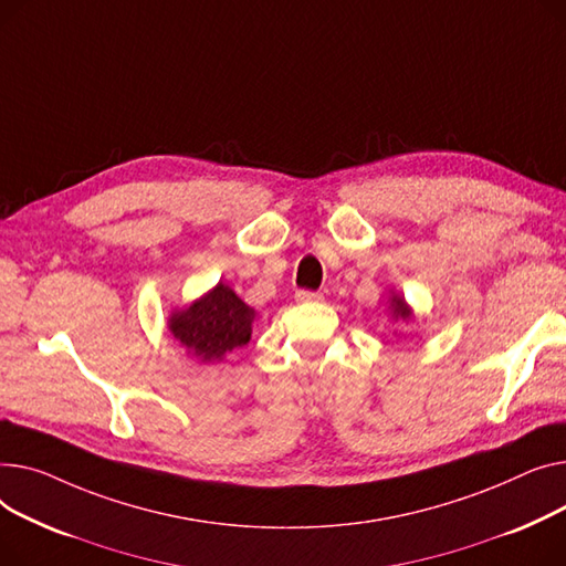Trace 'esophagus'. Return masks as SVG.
Listing matches in <instances>:
<instances>
[{
  "mask_svg": "<svg viewBox=\"0 0 566 566\" xmlns=\"http://www.w3.org/2000/svg\"><path fill=\"white\" fill-rule=\"evenodd\" d=\"M294 298L298 304H319V302H324V296L319 292H311V290H298L294 294Z\"/></svg>",
  "mask_w": 566,
  "mask_h": 566,
  "instance_id": "1",
  "label": "esophagus"
}]
</instances>
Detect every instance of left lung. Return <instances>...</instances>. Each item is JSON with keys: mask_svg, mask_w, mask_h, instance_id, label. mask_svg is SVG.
Listing matches in <instances>:
<instances>
[{"mask_svg": "<svg viewBox=\"0 0 566 566\" xmlns=\"http://www.w3.org/2000/svg\"><path fill=\"white\" fill-rule=\"evenodd\" d=\"M388 317L395 324H409L413 322V308L407 304V298L397 292V290H388Z\"/></svg>", "mask_w": 566, "mask_h": 566, "instance_id": "obj_1", "label": "left lung"}]
</instances>
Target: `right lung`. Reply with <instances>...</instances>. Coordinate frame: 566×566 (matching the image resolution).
I'll return each instance as SVG.
<instances>
[{"label": "right lung", "instance_id": "right-lung-1", "mask_svg": "<svg viewBox=\"0 0 566 566\" xmlns=\"http://www.w3.org/2000/svg\"><path fill=\"white\" fill-rule=\"evenodd\" d=\"M255 317L235 290L219 281L189 306L174 308L166 328L198 363H223L232 349L251 340Z\"/></svg>", "mask_w": 566, "mask_h": 566}]
</instances>
